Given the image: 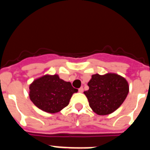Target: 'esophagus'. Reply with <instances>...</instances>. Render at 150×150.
<instances>
[{"label": "esophagus", "instance_id": "esophagus-1", "mask_svg": "<svg viewBox=\"0 0 150 150\" xmlns=\"http://www.w3.org/2000/svg\"><path fill=\"white\" fill-rule=\"evenodd\" d=\"M79 92H80V93L83 92V87H80V88H79Z\"/></svg>", "mask_w": 150, "mask_h": 150}]
</instances>
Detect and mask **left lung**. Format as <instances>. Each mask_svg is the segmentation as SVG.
<instances>
[{
	"label": "left lung",
	"mask_w": 150,
	"mask_h": 150,
	"mask_svg": "<svg viewBox=\"0 0 150 150\" xmlns=\"http://www.w3.org/2000/svg\"><path fill=\"white\" fill-rule=\"evenodd\" d=\"M88 86L89 88L84 94L92 110L100 116L116 110L125 100L129 91L126 79L116 74H94Z\"/></svg>",
	"instance_id": "8db88e82"
}]
</instances>
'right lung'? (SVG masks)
Listing matches in <instances>:
<instances>
[{"instance_id": "add662e5", "label": "right lung", "mask_w": 150, "mask_h": 150, "mask_svg": "<svg viewBox=\"0 0 150 150\" xmlns=\"http://www.w3.org/2000/svg\"><path fill=\"white\" fill-rule=\"evenodd\" d=\"M29 89V97L34 105L50 113L58 112L67 107L73 94L78 91L70 82L64 81L57 74L35 79Z\"/></svg>"}]
</instances>
